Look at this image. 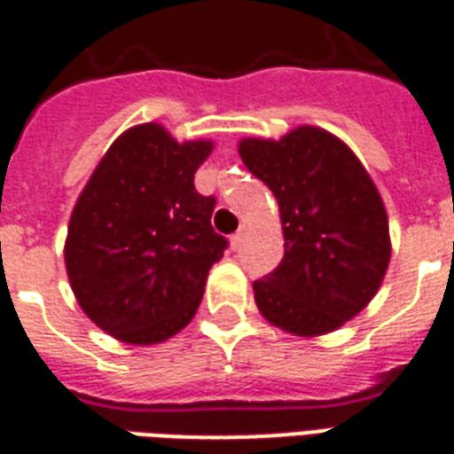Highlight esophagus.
Masks as SVG:
<instances>
[{"instance_id": "34e87169", "label": "esophagus", "mask_w": 454, "mask_h": 454, "mask_svg": "<svg viewBox=\"0 0 454 454\" xmlns=\"http://www.w3.org/2000/svg\"><path fill=\"white\" fill-rule=\"evenodd\" d=\"M245 238H247V223H240V228L235 231L233 238H231V245H233V249H238L245 242Z\"/></svg>"}]
</instances>
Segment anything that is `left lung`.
<instances>
[{
    "mask_svg": "<svg viewBox=\"0 0 454 454\" xmlns=\"http://www.w3.org/2000/svg\"><path fill=\"white\" fill-rule=\"evenodd\" d=\"M238 151L276 195L283 221V262L254 280L262 316L299 337L337 330L365 309L388 269L377 185L344 141L309 124L280 141L242 138Z\"/></svg>",
    "mask_w": 454,
    "mask_h": 454,
    "instance_id": "obj_1",
    "label": "left lung"
}]
</instances>
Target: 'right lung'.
<instances>
[{
    "mask_svg": "<svg viewBox=\"0 0 454 454\" xmlns=\"http://www.w3.org/2000/svg\"><path fill=\"white\" fill-rule=\"evenodd\" d=\"M212 148V141L178 144L155 122L131 127L74 205L70 287L82 310L124 344H160L184 330L228 247L212 228L216 200L192 184Z\"/></svg>",
    "mask_w": 454,
    "mask_h": 454,
    "instance_id": "add662e5",
    "label": "right lung"
}]
</instances>
